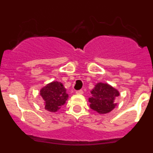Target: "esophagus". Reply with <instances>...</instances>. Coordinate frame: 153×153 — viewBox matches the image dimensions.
Instances as JSON below:
<instances>
[{"label": "esophagus", "instance_id": "esophagus-1", "mask_svg": "<svg viewBox=\"0 0 153 153\" xmlns=\"http://www.w3.org/2000/svg\"><path fill=\"white\" fill-rule=\"evenodd\" d=\"M76 94H83V90H76Z\"/></svg>", "mask_w": 153, "mask_h": 153}]
</instances>
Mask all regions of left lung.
Wrapping results in <instances>:
<instances>
[{"label":"left lung","mask_w":153,"mask_h":153,"mask_svg":"<svg viewBox=\"0 0 153 153\" xmlns=\"http://www.w3.org/2000/svg\"><path fill=\"white\" fill-rule=\"evenodd\" d=\"M92 97L89 99L90 108L100 114L109 113L115 108V97L120 95L116 89L106 83H97L91 91Z\"/></svg>","instance_id":"8db88e82"}]
</instances>
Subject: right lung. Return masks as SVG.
<instances>
[{"instance_id":"add662e5","label":"right lung","mask_w":153,"mask_h":153,"mask_svg":"<svg viewBox=\"0 0 153 153\" xmlns=\"http://www.w3.org/2000/svg\"><path fill=\"white\" fill-rule=\"evenodd\" d=\"M40 95L45 101V109L50 112L57 111L68 98L63 84L56 81L42 88Z\"/></svg>"}]
</instances>
